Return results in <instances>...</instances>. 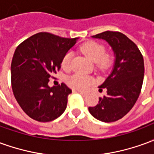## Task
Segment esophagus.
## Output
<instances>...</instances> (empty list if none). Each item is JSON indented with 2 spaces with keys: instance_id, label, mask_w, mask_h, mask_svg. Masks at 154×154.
<instances>
[{
  "instance_id": "34e87169",
  "label": "esophagus",
  "mask_w": 154,
  "mask_h": 154,
  "mask_svg": "<svg viewBox=\"0 0 154 154\" xmlns=\"http://www.w3.org/2000/svg\"><path fill=\"white\" fill-rule=\"evenodd\" d=\"M74 91H76V92H78V93H80L82 96H83V97H85L87 94L85 93V92H83V91H79V90H74Z\"/></svg>"
}]
</instances>
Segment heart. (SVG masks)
Instances as JSON below:
<instances>
[{"mask_svg": "<svg viewBox=\"0 0 154 154\" xmlns=\"http://www.w3.org/2000/svg\"><path fill=\"white\" fill-rule=\"evenodd\" d=\"M80 49L82 54L87 55L91 60L96 63V67L98 69L104 70L108 67L110 61V57L107 54H105L106 48L102 44L95 41H89L82 44ZM72 57V52H67L63 57L62 66L65 70H68L70 68ZM93 82L94 79L91 77L79 73L74 74L67 79V83L69 87L75 90L79 91H85L91 84H93Z\"/></svg>", "mask_w": 154, "mask_h": 154, "instance_id": "obj_1", "label": "heart"}]
</instances>
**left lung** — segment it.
<instances>
[{
	"mask_svg": "<svg viewBox=\"0 0 154 154\" xmlns=\"http://www.w3.org/2000/svg\"><path fill=\"white\" fill-rule=\"evenodd\" d=\"M109 44L115 55L113 69L99 91L106 89L107 96L99 98L96 106L89 107L91 115L102 122H114L125 116L134 106L142 88L144 63L136 44L122 33L106 31L91 36Z\"/></svg>",
	"mask_w": 154,
	"mask_h": 154,
	"instance_id": "left-lung-1",
	"label": "left lung"
}]
</instances>
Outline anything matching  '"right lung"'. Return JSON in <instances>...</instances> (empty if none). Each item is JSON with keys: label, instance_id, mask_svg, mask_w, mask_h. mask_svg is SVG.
<instances>
[{"label": "right lung", "instance_id": "1", "mask_svg": "<svg viewBox=\"0 0 154 154\" xmlns=\"http://www.w3.org/2000/svg\"><path fill=\"white\" fill-rule=\"evenodd\" d=\"M78 38H62L41 32L16 48L11 62V86L17 102L26 115L39 122H48L63 113L67 85L48 86L49 77L61 67L63 57Z\"/></svg>", "mask_w": 154, "mask_h": 154}]
</instances>
